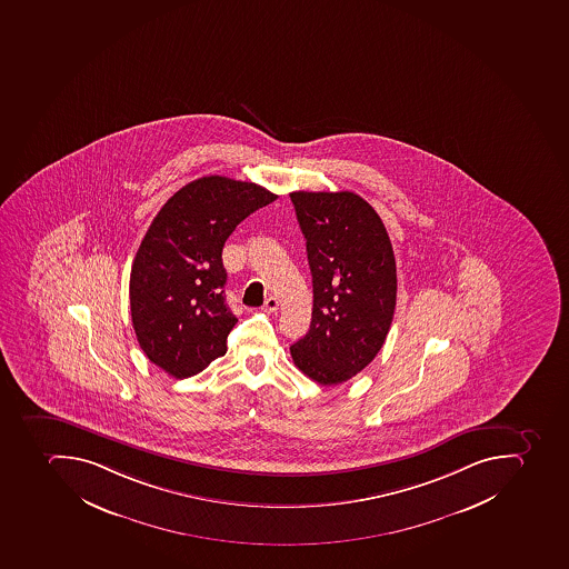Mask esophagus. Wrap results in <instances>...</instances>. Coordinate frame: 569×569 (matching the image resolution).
<instances>
[{
  "mask_svg": "<svg viewBox=\"0 0 569 569\" xmlns=\"http://www.w3.org/2000/svg\"><path fill=\"white\" fill-rule=\"evenodd\" d=\"M266 312H277L278 310V300L274 296H269L268 300L264 303Z\"/></svg>",
  "mask_w": 569,
  "mask_h": 569,
  "instance_id": "obj_1",
  "label": "esophagus"
}]
</instances>
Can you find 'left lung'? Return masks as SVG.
<instances>
[{"label": "left lung", "mask_w": 569, "mask_h": 569, "mask_svg": "<svg viewBox=\"0 0 569 569\" xmlns=\"http://www.w3.org/2000/svg\"><path fill=\"white\" fill-rule=\"evenodd\" d=\"M307 241L315 307L291 346L301 373L337 386L360 373L386 342L396 307V260L382 219L350 191L291 192Z\"/></svg>", "instance_id": "left-lung-1"}]
</instances>
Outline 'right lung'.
Masks as SVG:
<instances>
[{
	"instance_id": "obj_1",
	"label": "right lung",
	"mask_w": 569,
	"mask_h": 569,
	"mask_svg": "<svg viewBox=\"0 0 569 569\" xmlns=\"http://www.w3.org/2000/svg\"><path fill=\"white\" fill-rule=\"evenodd\" d=\"M264 187L198 178L151 221L130 273V310L146 357L174 378L227 353L237 318L224 298L223 246L242 219L277 200Z\"/></svg>"
}]
</instances>
